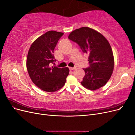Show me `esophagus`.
<instances>
[{
  "mask_svg": "<svg viewBox=\"0 0 135 135\" xmlns=\"http://www.w3.org/2000/svg\"><path fill=\"white\" fill-rule=\"evenodd\" d=\"M75 69H76L75 67H74V68L70 67V68H69V69H70V70H75Z\"/></svg>",
  "mask_w": 135,
  "mask_h": 135,
  "instance_id": "esophagus-1",
  "label": "esophagus"
}]
</instances>
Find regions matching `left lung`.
Masks as SVG:
<instances>
[{"mask_svg": "<svg viewBox=\"0 0 135 135\" xmlns=\"http://www.w3.org/2000/svg\"><path fill=\"white\" fill-rule=\"evenodd\" d=\"M68 38L76 43L89 56V66L83 69L85 74L80 82L81 85L91 90L104 86L111 77L114 65L113 51L108 40L88 27L72 31Z\"/></svg>", "mask_w": 135, "mask_h": 135, "instance_id": "1", "label": "left lung"}]
</instances>
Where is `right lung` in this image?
<instances>
[{
    "label": "right lung",
    "mask_w": 135,
    "mask_h": 135,
    "mask_svg": "<svg viewBox=\"0 0 135 135\" xmlns=\"http://www.w3.org/2000/svg\"><path fill=\"white\" fill-rule=\"evenodd\" d=\"M64 33L50 31L32 43L28 51L26 66L31 79L42 90L51 92L62 88L69 75L68 68L52 66L56 62L54 51Z\"/></svg>",
    "instance_id": "add662e5"
}]
</instances>
